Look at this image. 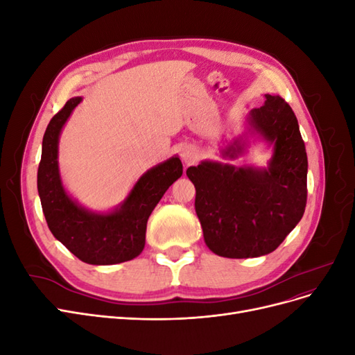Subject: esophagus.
I'll use <instances>...</instances> for the list:
<instances>
[{
  "label": "esophagus",
  "mask_w": 355,
  "mask_h": 355,
  "mask_svg": "<svg viewBox=\"0 0 355 355\" xmlns=\"http://www.w3.org/2000/svg\"><path fill=\"white\" fill-rule=\"evenodd\" d=\"M197 157H198L197 149L192 148V146H185L184 149H182V153H180V158H182V161H184L185 164H192L197 159Z\"/></svg>",
  "instance_id": "obj_1"
}]
</instances>
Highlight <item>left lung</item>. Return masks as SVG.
I'll return each instance as SVG.
<instances>
[{"mask_svg": "<svg viewBox=\"0 0 355 355\" xmlns=\"http://www.w3.org/2000/svg\"><path fill=\"white\" fill-rule=\"evenodd\" d=\"M249 124L274 145L268 168L202 161L187 170L196 187L204 241L213 253L232 259L274 252L306 206L308 158L290 105L280 96L265 94V105L250 111ZM244 144L235 139L223 155L235 158Z\"/></svg>", "mask_w": 355, "mask_h": 355, "instance_id": "8db88e82", "label": "left lung"}]
</instances>
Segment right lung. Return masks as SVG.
<instances>
[{
  "instance_id": "1",
  "label": "right lung",
  "mask_w": 355,
  "mask_h": 355,
  "mask_svg": "<svg viewBox=\"0 0 355 355\" xmlns=\"http://www.w3.org/2000/svg\"><path fill=\"white\" fill-rule=\"evenodd\" d=\"M81 98L69 99L51 118L42 137L38 166V194L49 228L80 261L114 265L142 253L146 222L168 187L182 176L179 157H171L136 182L120 207L111 213H93L75 202L62 185L58 166L59 135Z\"/></svg>"
}]
</instances>
